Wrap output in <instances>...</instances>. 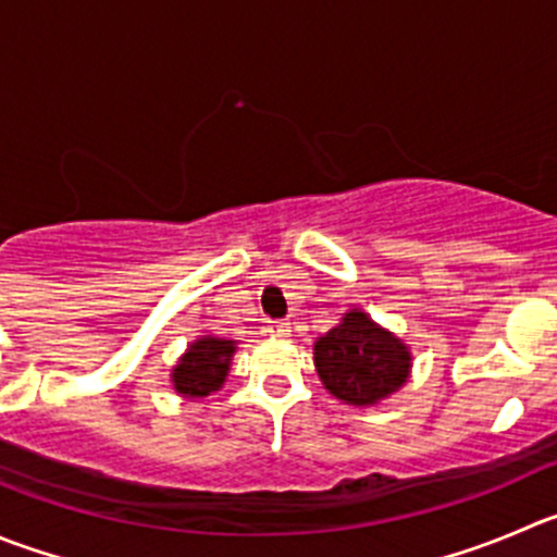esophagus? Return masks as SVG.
Masks as SVG:
<instances>
[{
	"label": "esophagus",
	"instance_id": "obj_1",
	"mask_svg": "<svg viewBox=\"0 0 557 557\" xmlns=\"http://www.w3.org/2000/svg\"><path fill=\"white\" fill-rule=\"evenodd\" d=\"M268 333H270V336H273V338H289V336H293V322H287V320L270 322Z\"/></svg>",
	"mask_w": 557,
	"mask_h": 557
}]
</instances>
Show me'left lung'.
I'll list each match as a JSON object with an SVG mask.
<instances>
[{"label": "left lung", "mask_w": 557, "mask_h": 557, "mask_svg": "<svg viewBox=\"0 0 557 557\" xmlns=\"http://www.w3.org/2000/svg\"><path fill=\"white\" fill-rule=\"evenodd\" d=\"M314 369L338 401L374 407L405 388L412 352L405 338L374 322L361 306H352L314 342Z\"/></svg>", "instance_id": "left-lung-1"}]
</instances>
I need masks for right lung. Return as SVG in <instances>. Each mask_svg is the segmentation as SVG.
Instances as JSON below:
<instances>
[{
    "label": "right lung",
    "instance_id": "1",
    "mask_svg": "<svg viewBox=\"0 0 557 557\" xmlns=\"http://www.w3.org/2000/svg\"><path fill=\"white\" fill-rule=\"evenodd\" d=\"M235 352V338H221L213 336V333L194 338L172 367V374H169L174 394L188 401H199L224 388Z\"/></svg>",
    "mask_w": 557,
    "mask_h": 557
}]
</instances>
